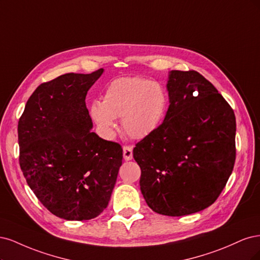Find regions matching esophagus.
<instances>
[{
  "instance_id": "1",
  "label": "esophagus",
  "mask_w": 260,
  "mask_h": 260,
  "mask_svg": "<svg viewBox=\"0 0 260 260\" xmlns=\"http://www.w3.org/2000/svg\"><path fill=\"white\" fill-rule=\"evenodd\" d=\"M123 156L125 161H129L133 158V147L124 146L123 147Z\"/></svg>"
}]
</instances>
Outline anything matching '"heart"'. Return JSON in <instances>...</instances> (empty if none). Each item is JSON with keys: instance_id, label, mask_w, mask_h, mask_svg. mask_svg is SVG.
<instances>
[{"instance_id": "heart-1", "label": "heart", "mask_w": 260, "mask_h": 260, "mask_svg": "<svg viewBox=\"0 0 260 260\" xmlns=\"http://www.w3.org/2000/svg\"><path fill=\"white\" fill-rule=\"evenodd\" d=\"M167 108V94L158 83L141 78H120L105 90L103 103L94 102L90 113L107 133H112L115 119L122 118L123 131L141 139L153 133Z\"/></svg>"}]
</instances>
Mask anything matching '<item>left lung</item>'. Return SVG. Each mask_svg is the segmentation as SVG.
I'll list each match as a JSON object with an SVG mask.
<instances>
[{"label":"left lung","instance_id":"1","mask_svg":"<svg viewBox=\"0 0 260 260\" xmlns=\"http://www.w3.org/2000/svg\"><path fill=\"white\" fill-rule=\"evenodd\" d=\"M165 119L136 144L140 190L153 212L193 214L212 205L236 162V115L198 71L172 70Z\"/></svg>","mask_w":260,"mask_h":260}]
</instances>
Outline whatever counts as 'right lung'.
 Returning a JSON list of instances; mask_svg holds the SVG:
<instances>
[{"label": "right lung", "mask_w": 260, "mask_h": 260, "mask_svg": "<svg viewBox=\"0 0 260 260\" xmlns=\"http://www.w3.org/2000/svg\"><path fill=\"white\" fill-rule=\"evenodd\" d=\"M103 72L66 73L42 83L18 121L24 178L40 202L66 220L102 214L122 165L121 145L90 132L85 97Z\"/></svg>", "instance_id": "1"}]
</instances>
